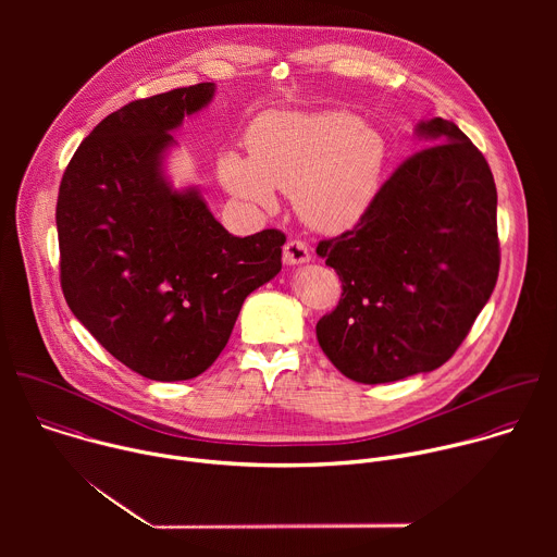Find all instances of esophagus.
<instances>
[{
  "instance_id": "34e87169",
  "label": "esophagus",
  "mask_w": 557,
  "mask_h": 557,
  "mask_svg": "<svg viewBox=\"0 0 557 557\" xmlns=\"http://www.w3.org/2000/svg\"><path fill=\"white\" fill-rule=\"evenodd\" d=\"M310 260V249L306 243L301 240H288L284 247V262L288 267H297V264H306Z\"/></svg>"
}]
</instances>
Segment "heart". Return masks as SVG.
<instances>
[{"label":"heart","mask_w":557,"mask_h":557,"mask_svg":"<svg viewBox=\"0 0 557 557\" xmlns=\"http://www.w3.org/2000/svg\"><path fill=\"white\" fill-rule=\"evenodd\" d=\"M249 151L218 156L228 194L262 211L277 207L275 189L293 194L308 226L342 233L372 207L387 145L376 127L344 110L267 112L249 129Z\"/></svg>","instance_id":"b5f03b06"}]
</instances>
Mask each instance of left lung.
Masks as SVG:
<instances>
[{"instance_id": "obj_1", "label": "left lung", "mask_w": 557, "mask_h": 557, "mask_svg": "<svg viewBox=\"0 0 557 557\" xmlns=\"http://www.w3.org/2000/svg\"><path fill=\"white\" fill-rule=\"evenodd\" d=\"M414 134L432 145L383 183L355 228L317 247L344 288L317 342L368 385L443 366L498 280V194L485 156L438 116Z\"/></svg>"}]
</instances>
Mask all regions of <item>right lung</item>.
Segmentation results:
<instances>
[{"instance_id": "add662e5", "label": "right lung", "mask_w": 557, "mask_h": 557, "mask_svg": "<svg viewBox=\"0 0 557 557\" xmlns=\"http://www.w3.org/2000/svg\"><path fill=\"white\" fill-rule=\"evenodd\" d=\"M213 95L215 84H198L112 112L59 187L63 297L112 357L151 381L202 374L245 299L282 271V231L235 237L198 187L168 176L172 132Z\"/></svg>"}]
</instances>
